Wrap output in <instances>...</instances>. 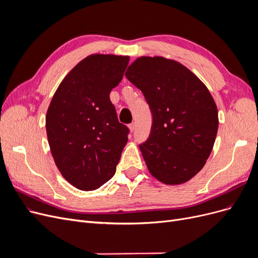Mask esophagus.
<instances>
[{
	"mask_svg": "<svg viewBox=\"0 0 258 258\" xmlns=\"http://www.w3.org/2000/svg\"><path fill=\"white\" fill-rule=\"evenodd\" d=\"M129 129H130L131 132H134V131L136 130V123H135V122H131V123L129 124Z\"/></svg>",
	"mask_w": 258,
	"mask_h": 258,
	"instance_id": "esophagus-1",
	"label": "esophagus"
}]
</instances>
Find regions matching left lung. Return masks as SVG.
Instances as JSON below:
<instances>
[{
  "label": "left lung",
  "mask_w": 258,
  "mask_h": 258,
  "mask_svg": "<svg viewBox=\"0 0 258 258\" xmlns=\"http://www.w3.org/2000/svg\"><path fill=\"white\" fill-rule=\"evenodd\" d=\"M126 77L143 92L153 123L140 144L151 174L168 185L189 181L204 168L218 129L210 91L183 64L163 57H141Z\"/></svg>",
  "instance_id": "8db88e82"
}]
</instances>
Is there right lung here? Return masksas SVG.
<instances>
[{
    "mask_svg": "<svg viewBox=\"0 0 258 258\" xmlns=\"http://www.w3.org/2000/svg\"><path fill=\"white\" fill-rule=\"evenodd\" d=\"M129 57L91 54L76 64L54 92L46 131L54 163L67 181L93 190L115 174L129 129L110 100Z\"/></svg>",
    "mask_w": 258,
    "mask_h": 258,
    "instance_id": "1",
    "label": "right lung"
}]
</instances>
